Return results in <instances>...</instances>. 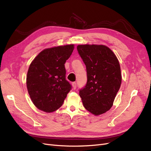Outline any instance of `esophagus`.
Returning <instances> with one entry per match:
<instances>
[{
	"mask_svg": "<svg viewBox=\"0 0 151 151\" xmlns=\"http://www.w3.org/2000/svg\"><path fill=\"white\" fill-rule=\"evenodd\" d=\"M72 85L73 86V88H74V89H76V88H77V83H76V82H73V83H72Z\"/></svg>",
	"mask_w": 151,
	"mask_h": 151,
	"instance_id": "34e87169",
	"label": "esophagus"
}]
</instances>
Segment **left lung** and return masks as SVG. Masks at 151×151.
<instances>
[{"label":"left lung","mask_w":151,"mask_h":151,"mask_svg":"<svg viewBox=\"0 0 151 151\" xmlns=\"http://www.w3.org/2000/svg\"><path fill=\"white\" fill-rule=\"evenodd\" d=\"M86 67L87 83L79 90L84 108L94 115L110 109L122 83L121 70L116 55L104 45L77 47Z\"/></svg>","instance_id":"8db88e82"}]
</instances>
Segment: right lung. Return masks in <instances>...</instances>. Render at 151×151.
Returning a JSON list of instances; mask_svg holds the SVG:
<instances>
[{
  "mask_svg": "<svg viewBox=\"0 0 151 151\" xmlns=\"http://www.w3.org/2000/svg\"><path fill=\"white\" fill-rule=\"evenodd\" d=\"M74 45L47 48L41 52L29 65L26 85L33 104L47 113L60 108L72 86L66 79L65 63Z\"/></svg>",
  "mask_w": 151,
  "mask_h": 151,
  "instance_id": "add662e5",
  "label": "right lung"
}]
</instances>
